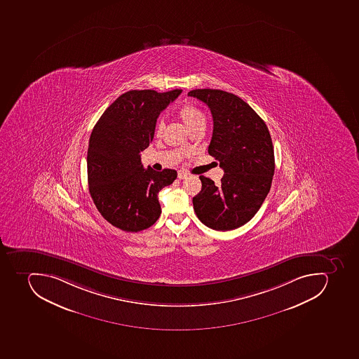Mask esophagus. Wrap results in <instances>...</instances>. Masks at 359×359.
I'll use <instances>...</instances> for the list:
<instances>
[{
	"label": "esophagus",
	"mask_w": 359,
	"mask_h": 359,
	"mask_svg": "<svg viewBox=\"0 0 359 359\" xmlns=\"http://www.w3.org/2000/svg\"><path fill=\"white\" fill-rule=\"evenodd\" d=\"M187 177H188V172H187V171H184V170H180V171H178V178L180 179V180L186 179Z\"/></svg>",
	"instance_id": "esophagus-1"
}]
</instances>
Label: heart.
Masks as SVG:
<instances>
[{"mask_svg": "<svg viewBox=\"0 0 359 359\" xmlns=\"http://www.w3.org/2000/svg\"><path fill=\"white\" fill-rule=\"evenodd\" d=\"M179 116L184 121L187 126L191 129L192 132L196 129L206 127V116L195 104H187L181 107L180 110H179ZM163 127L164 121L162 119H158L156 121V125H155V135L161 136Z\"/></svg>", "mask_w": 359, "mask_h": 359, "instance_id": "heart-1", "label": "heart"}]
</instances>
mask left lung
<instances>
[{
	"mask_svg": "<svg viewBox=\"0 0 359 359\" xmlns=\"http://www.w3.org/2000/svg\"><path fill=\"white\" fill-rule=\"evenodd\" d=\"M208 106L214 121L208 153L224 170L221 186L201 175V190L192 198L201 223L216 231L242 226L267 197L275 172L267 125L241 97L230 92L196 89L188 93Z\"/></svg>",
	"mask_w": 359,
	"mask_h": 359,
	"instance_id": "left-lung-1",
	"label": "left lung"
}]
</instances>
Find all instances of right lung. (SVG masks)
Segmentation results:
<instances>
[{
	"mask_svg": "<svg viewBox=\"0 0 359 359\" xmlns=\"http://www.w3.org/2000/svg\"><path fill=\"white\" fill-rule=\"evenodd\" d=\"M182 90H132L118 97L93 127L88 149V182L95 207L125 232L152 226L161 215L158 194L177 171L144 169L140 153L154 137L156 119Z\"/></svg>",
	"mask_w": 359,
	"mask_h": 359,
	"instance_id": "obj_1",
	"label": "right lung"
}]
</instances>
